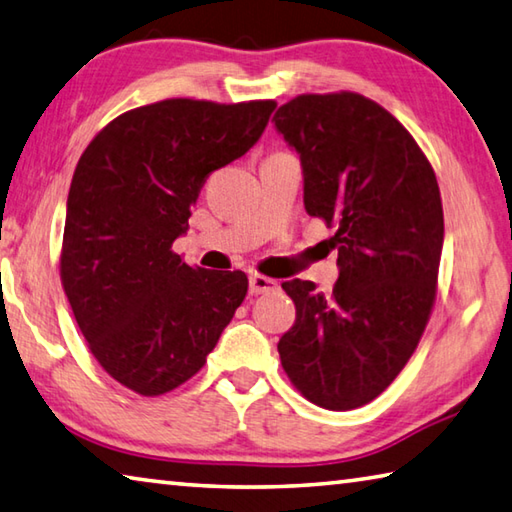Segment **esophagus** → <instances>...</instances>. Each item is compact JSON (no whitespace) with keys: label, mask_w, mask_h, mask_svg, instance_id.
Listing matches in <instances>:
<instances>
[{"label":"esophagus","mask_w":512,"mask_h":512,"mask_svg":"<svg viewBox=\"0 0 512 512\" xmlns=\"http://www.w3.org/2000/svg\"><path fill=\"white\" fill-rule=\"evenodd\" d=\"M250 293L253 295H264V293H271V291H275L277 288V282L275 280H271V277H266V275H250Z\"/></svg>","instance_id":"1"}]
</instances>
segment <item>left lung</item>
Segmentation results:
<instances>
[{
    "mask_svg": "<svg viewBox=\"0 0 512 512\" xmlns=\"http://www.w3.org/2000/svg\"><path fill=\"white\" fill-rule=\"evenodd\" d=\"M300 154L304 208L336 235L340 277L282 288L295 324L277 342L306 401L345 412L374 401L412 358L430 320L443 248L436 174L412 134L353 91L302 94L275 111Z\"/></svg>",
    "mask_w": 512,
    "mask_h": 512,
    "instance_id": "1",
    "label": "left lung"
}]
</instances>
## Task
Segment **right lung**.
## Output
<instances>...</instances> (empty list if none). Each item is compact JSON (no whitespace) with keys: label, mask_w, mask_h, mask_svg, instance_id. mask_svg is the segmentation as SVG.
Returning <instances> with one entry per match:
<instances>
[{"label":"right lung","mask_w":512,"mask_h":512,"mask_svg":"<svg viewBox=\"0 0 512 512\" xmlns=\"http://www.w3.org/2000/svg\"><path fill=\"white\" fill-rule=\"evenodd\" d=\"M275 100L167 98L111 120L73 172L60 280L107 374L161 396L206 365L248 277L185 264L174 239L208 176L262 136Z\"/></svg>","instance_id":"add662e5"}]
</instances>
